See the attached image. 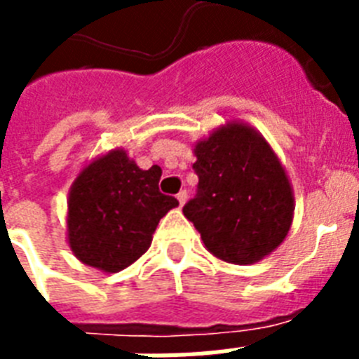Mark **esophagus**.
Wrapping results in <instances>:
<instances>
[{
  "label": "esophagus",
  "mask_w": 359,
  "mask_h": 359,
  "mask_svg": "<svg viewBox=\"0 0 359 359\" xmlns=\"http://www.w3.org/2000/svg\"><path fill=\"white\" fill-rule=\"evenodd\" d=\"M186 199H188V194H186L184 190H182V191H179V194H177V201H179V205H180V207H182V205H184V203H186Z\"/></svg>",
  "instance_id": "esophagus-1"
}]
</instances>
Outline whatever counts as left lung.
<instances>
[{"mask_svg": "<svg viewBox=\"0 0 359 359\" xmlns=\"http://www.w3.org/2000/svg\"><path fill=\"white\" fill-rule=\"evenodd\" d=\"M199 191L182 212L216 259L253 264L289 235L294 191L264 135L242 121H227L194 143Z\"/></svg>", "mask_w": 359, "mask_h": 359, "instance_id": "8db88e82", "label": "left lung"}]
</instances>
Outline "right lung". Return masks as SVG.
I'll return each mask as SVG.
<instances>
[{
    "label": "right lung",
    "instance_id": "1",
    "mask_svg": "<svg viewBox=\"0 0 359 359\" xmlns=\"http://www.w3.org/2000/svg\"><path fill=\"white\" fill-rule=\"evenodd\" d=\"M162 169H141L115 147L76 175L67 199V242L80 262L106 273L134 264L149 248L160 219L179 207L158 190Z\"/></svg>",
    "mask_w": 359,
    "mask_h": 359
}]
</instances>
